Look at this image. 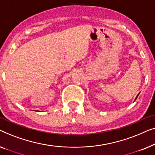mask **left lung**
<instances>
[{
	"mask_svg": "<svg viewBox=\"0 0 155 155\" xmlns=\"http://www.w3.org/2000/svg\"><path fill=\"white\" fill-rule=\"evenodd\" d=\"M139 94H140V93H138V95H137V96H136V100L137 99V97H138V95H139Z\"/></svg>",
	"mask_w": 155,
	"mask_h": 155,
	"instance_id": "left-lung-1",
	"label": "left lung"
}]
</instances>
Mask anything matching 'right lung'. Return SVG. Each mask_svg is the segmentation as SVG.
<instances>
[{"label":"right lung","instance_id":"add662e5","mask_svg":"<svg viewBox=\"0 0 155 155\" xmlns=\"http://www.w3.org/2000/svg\"><path fill=\"white\" fill-rule=\"evenodd\" d=\"M37 112H39V111H38V110H37Z\"/></svg>","mask_w":155,"mask_h":155}]
</instances>
